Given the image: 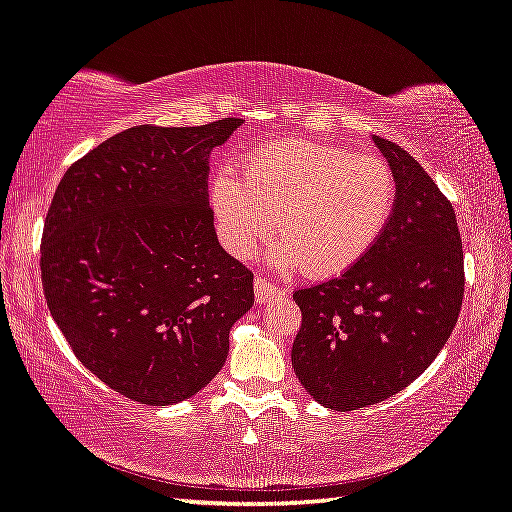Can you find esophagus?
Returning a JSON list of instances; mask_svg holds the SVG:
<instances>
[{
    "mask_svg": "<svg viewBox=\"0 0 512 512\" xmlns=\"http://www.w3.org/2000/svg\"><path fill=\"white\" fill-rule=\"evenodd\" d=\"M282 294H285V291H282L280 287L271 285V282L266 280V278H255V298H257V303H269V300L278 298Z\"/></svg>",
    "mask_w": 512,
    "mask_h": 512,
    "instance_id": "obj_1",
    "label": "esophagus"
}]
</instances>
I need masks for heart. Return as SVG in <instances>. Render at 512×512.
Listing matches in <instances>:
<instances>
[{"label":"heart","instance_id":"b5f03b06","mask_svg":"<svg viewBox=\"0 0 512 512\" xmlns=\"http://www.w3.org/2000/svg\"><path fill=\"white\" fill-rule=\"evenodd\" d=\"M396 177L383 159L314 141H273L212 184L218 239L246 259L271 239L275 262L335 275L369 253L392 218Z\"/></svg>","mask_w":512,"mask_h":512}]
</instances>
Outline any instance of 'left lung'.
<instances>
[{
    "label": "left lung",
    "mask_w": 512,
    "mask_h": 512,
    "mask_svg": "<svg viewBox=\"0 0 512 512\" xmlns=\"http://www.w3.org/2000/svg\"><path fill=\"white\" fill-rule=\"evenodd\" d=\"M373 143L396 177L383 237L342 275L294 291L303 323L291 364L312 399L339 412L385 401L431 367L465 294L451 202L401 145Z\"/></svg>",
    "instance_id": "8db88e82"
}]
</instances>
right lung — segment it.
Returning <instances> with one entry per match:
<instances>
[{
    "mask_svg": "<svg viewBox=\"0 0 512 512\" xmlns=\"http://www.w3.org/2000/svg\"><path fill=\"white\" fill-rule=\"evenodd\" d=\"M243 123L139 125L75 161L47 209L52 319L104 385L145 405L200 392L253 307V273L216 239L209 152Z\"/></svg>",
    "mask_w": 512,
    "mask_h": 512,
    "instance_id": "obj_1",
    "label": "right lung"
}]
</instances>
